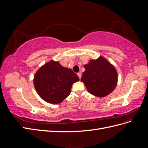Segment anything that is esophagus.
<instances>
[{"label":"esophagus","instance_id":"esophagus-1","mask_svg":"<svg viewBox=\"0 0 148 148\" xmlns=\"http://www.w3.org/2000/svg\"><path fill=\"white\" fill-rule=\"evenodd\" d=\"M77 75H78V76L79 78L81 79V77H82V73H81V72H78V73H77Z\"/></svg>","mask_w":148,"mask_h":148}]
</instances>
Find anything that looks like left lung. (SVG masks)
<instances>
[{
  "label": "left lung",
  "mask_w": 148,
  "mask_h": 148,
  "mask_svg": "<svg viewBox=\"0 0 148 148\" xmlns=\"http://www.w3.org/2000/svg\"><path fill=\"white\" fill-rule=\"evenodd\" d=\"M84 67L85 71L81 81L89 93L103 97L114 90L118 81L117 71L105 58L101 56L96 60H90Z\"/></svg>",
  "instance_id": "1"
}]
</instances>
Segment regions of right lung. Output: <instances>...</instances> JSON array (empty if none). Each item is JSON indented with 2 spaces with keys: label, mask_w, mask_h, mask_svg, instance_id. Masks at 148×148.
<instances>
[{
  "label": "right lung",
  "mask_w": 148,
  "mask_h": 148,
  "mask_svg": "<svg viewBox=\"0 0 148 148\" xmlns=\"http://www.w3.org/2000/svg\"><path fill=\"white\" fill-rule=\"evenodd\" d=\"M79 80L72 70L52 60L40 67L34 76L33 83L36 91L44 101L56 104L69 96L73 84Z\"/></svg>",
  "instance_id": "right-lung-1"
}]
</instances>
